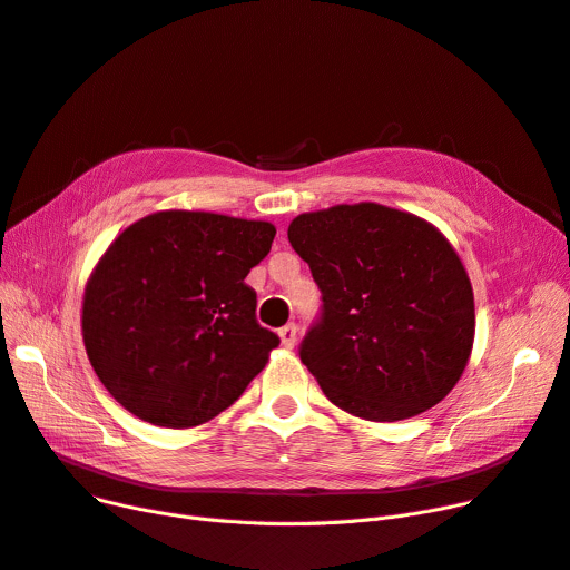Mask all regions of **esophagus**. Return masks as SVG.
Here are the masks:
<instances>
[{"label":"esophagus","mask_w":570,"mask_h":570,"mask_svg":"<svg viewBox=\"0 0 570 570\" xmlns=\"http://www.w3.org/2000/svg\"><path fill=\"white\" fill-rule=\"evenodd\" d=\"M279 338H282V344H284L286 348H293L295 341H297V327H295L293 323L284 325V327L279 330Z\"/></svg>","instance_id":"1"}]
</instances>
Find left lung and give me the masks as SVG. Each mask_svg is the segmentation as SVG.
Wrapping results in <instances>:
<instances>
[{"mask_svg": "<svg viewBox=\"0 0 570 570\" xmlns=\"http://www.w3.org/2000/svg\"><path fill=\"white\" fill-rule=\"evenodd\" d=\"M288 240L323 302L299 360L334 405L399 422L453 390L472 351L474 295L435 226L355 204L297 215Z\"/></svg>", "mask_w": 570, "mask_h": 570, "instance_id": "8db88e82", "label": "left lung"}]
</instances>
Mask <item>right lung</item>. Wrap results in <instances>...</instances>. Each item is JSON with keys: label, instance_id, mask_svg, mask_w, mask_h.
<instances>
[{"label": "right lung", "instance_id": "obj_1", "mask_svg": "<svg viewBox=\"0 0 570 570\" xmlns=\"http://www.w3.org/2000/svg\"><path fill=\"white\" fill-rule=\"evenodd\" d=\"M275 226L163 210L109 245L85 291L82 334L105 390L139 420L199 426L229 407L279 346L245 284Z\"/></svg>", "mask_w": 570, "mask_h": 570}]
</instances>
